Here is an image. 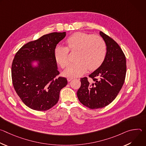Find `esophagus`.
<instances>
[{
    "label": "esophagus",
    "instance_id": "34e87169",
    "mask_svg": "<svg viewBox=\"0 0 146 146\" xmlns=\"http://www.w3.org/2000/svg\"><path fill=\"white\" fill-rule=\"evenodd\" d=\"M74 78L73 77H68V78H67V80H68V81L69 82V81H70L72 80H73Z\"/></svg>",
    "mask_w": 146,
    "mask_h": 146
}]
</instances>
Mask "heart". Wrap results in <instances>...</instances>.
Here are the masks:
<instances>
[{
	"label": "heart",
	"instance_id": "1",
	"mask_svg": "<svg viewBox=\"0 0 146 146\" xmlns=\"http://www.w3.org/2000/svg\"><path fill=\"white\" fill-rule=\"evenodd\" d=\"M67 46H57L54 51L57 63L62 68L69 64V51L77 52V60L67 68L64 74L68 77L80 76L88 69L94 70L100 67L107 55V45L105 40L100 36L83 32H77L66 40Z\"/></svg>",
	"mask_w": 146,
	"mask_h": 146
}]
</instances>
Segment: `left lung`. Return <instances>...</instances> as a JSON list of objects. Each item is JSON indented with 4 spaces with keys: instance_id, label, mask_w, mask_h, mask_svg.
<instances>
[{
    "instance_id": "8db88e82",
    "label": "left lung",
    "mask_w": 146,
    "mask_h": 146,
    "mask_svg": "<svg viewBox=\"0 0 146 146\" xmlns=\"http://www.w3.org/2000/svg\"><path fill=\"white\" fill-rule=\"evenodd\" d=\"M100 36L107 45V55L102 65L89 75L80 78L81 86L77 95L83 105L91 109L103 108L111 103L122 87L127 72L126 58L115 41L102 32Z\"/></svg>"
}]
</instances>
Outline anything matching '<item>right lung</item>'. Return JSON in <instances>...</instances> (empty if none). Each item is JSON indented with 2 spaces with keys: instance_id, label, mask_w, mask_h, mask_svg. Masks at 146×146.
<instances>
[{
  "instance_id": "1",
  "label": "right lung",
  "mask_w": 146,
  "mask_h": 146,
  "mask_svg": "<svg viewBox=\"0 0 146 146\" xmlns=\"http://www.w3.org/2000/svg\"><path fill=\"white\" fill-rule=\"evenodd\" d=\"M66 32H53L29 41L15 55L11 65L13 87L17 95L28 108L46 111L58 102L60 90L68 81L59 76L54 51ZM38 60L36 68L31 66Z\"/></svg>"
}]
</instances>
